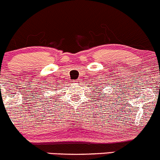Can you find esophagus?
<instances>
[{
    "label": "esophagus",
    "mask_w": 160,
    "mask_h": 160,
    "mask_svg": "<svg viewBox=\"0 0 160 160\" xmlns=\"http://www.w3.org/2000/svg\"><path fill=\"white\" fill-rule=\"evenodd\" d=\"M81 80H76V81H74V83H75V84H80V83H81Z\"/></svg>",
    "instance_id": "34e87169"
}]
</instances>
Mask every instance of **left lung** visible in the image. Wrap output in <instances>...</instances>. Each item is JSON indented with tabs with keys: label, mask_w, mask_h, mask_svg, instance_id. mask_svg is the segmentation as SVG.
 I'll use <instances>...</instances> for the list:
<instances>
[{
	"label": "left lung",
	"mask_w": 160,
	"mask_h": 160,
	"mask_svg": "<svg viewBox=\"0 0 160 160\" xmlns=\"http://www.w3.org/2000/svg\"><path fill=\"white\" fill-rule=\"evenodd\" d=\"M99 92H100V91H99ZM97 93H99V92H97ZM99 96H100V95H99Z\"/></svg>",
	"instance_id": "obj_1"
}]
</instances>
